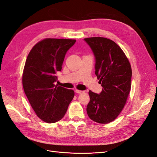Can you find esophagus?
<instances>
[{
    "label": "esophagus",
    "mask_w": 157,
    "mask_h": 157,
    "mask_svg": "<svg viewBox=\"0 0 157 157\" xmlns=\"http://www.w3.org/2000/svg\"><path fill=\"white\" fill-rule=\"evenodd\" d=\"M75 92L77 93V94H82V93H84V91H81V90H75Z\"/></svg>",
    "instance_id": "34e87169"
}]
</instances>
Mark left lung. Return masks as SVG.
Listing matches in <instances>:
<instances>
[{
	"label": "left lung",
	"instance_id": "1",
	"mask_svg": "<svg viewBox=\"0 0 157 157\" xmlns=\"http://www.w3.org/2000/svg\"><path fill=\"white\" fill-rule=\"evenodd\" d=\"M84 40L96 58L95 74L103 87L98 94L90 90L86 111L93 121L107 124L122 111L131 90L132 67L124 52L115 42L104 37Z\"/></svg>",
	"mask_w": 157,
	"mask_h": 157
}]
</instances>
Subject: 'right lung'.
<instances>
[{"mask_svg":"<svg viewBox=\"0 0 157 157\" xmlns=\"http://www.w3.org/2000/svg\"><path fill=\"white\" fill-rule=\"evenodd\" d=\"M75 42L47 38L38 42L27 56L22 75L23 90L37 117L47 123L60 121L74 98L73 90L54 82L66 52Z\"/></svg>","mask_w":157,"mask_h":157,"instance_id":"add662e5","label":"right lung"}]
</instances>
